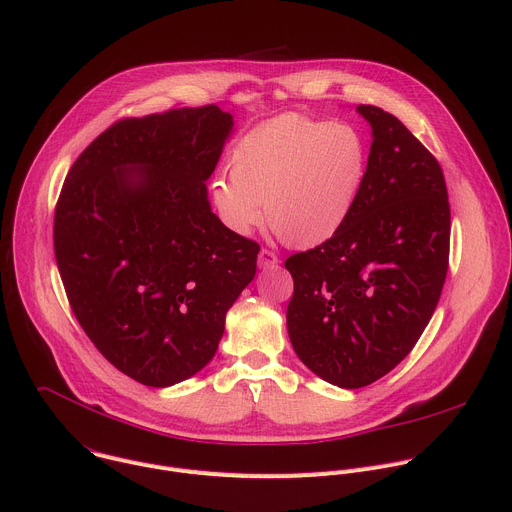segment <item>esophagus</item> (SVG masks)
Returning <instances> with one entry per match:
<instances>
[{"label":"esophagus","mask_w":512,"mask_h":512,"mask_svg":"<svg viewBox=\"0 0 512 512\" xmlns=\"http://www.w3.org/2000/svg\"><path fill=\"white\" fill-rule=\"evenodd\" d=\"M257 263H259L261 269H271V267H275L277 263H280V257H277V255H275L273 251H269V249H261Z\"/></svg>","instance_id":"1"}]
</instances>
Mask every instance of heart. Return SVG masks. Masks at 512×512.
Masks as SVG:
<instances>
[{
  "label": "heart",
  "instance_id": "obj_1",
  "mask_svg": "<svg viewBox=\"0 0 512 512\" xmlns=\"http://www.w3.org/2000/svg\"><path fill=\"white\" fill-rule=\"evenodd\" d=\"M367 169L361 134L349 124L282 116L249 132L216 173L208 194L218 220L245 237L263 220L296 247L331 241L349 220Z\"/></svg>",
  "mask_w": 512,
  "mask_h": 512
}]
</instances>
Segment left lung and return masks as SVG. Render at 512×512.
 Listing matches in <instances>:
<instances>
[{
    "mask_svg": "<svg viewBox=\"0 0 512 512\" xmlns=\"http://www.w3.org/2000/svg\"><path fill=\"white\" fill-rule=\"evenodd\" d=\"M357 112L374 141L355 208L331 241L286 259L292 347L316 376L347 390L384 378L423 335L451 235L439 161L390 112Z\"/></svg>",
    "mask_w": 512,
    "mask_h": 512,
    "instance_id": "1",
    "label": "left lung"
}]
</instances>
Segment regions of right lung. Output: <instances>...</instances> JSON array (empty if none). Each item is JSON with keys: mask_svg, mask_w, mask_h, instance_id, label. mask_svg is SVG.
<instances>
[{"mask_svg": "<svg viewBox=\"0 0 512 512\" xmlns=\"http://www.w3.org/2000/svg\"><path fill=\"white\" fill-rule=\"evenodd\" d=\"M232 116L218 106L124 118L73 163L55 257L81 329L128 378L165 388L214 357L259 245L208 202Z\"/></svg>", "mask_w": 512, "mask_h": 512, "instance_id": "1", "label": "right lung"}]
</instances>
